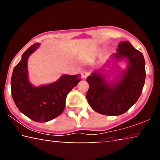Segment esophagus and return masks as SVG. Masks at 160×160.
Masks as SVG:
<instances>
[{
    "label": "esophagus",
    "instance_id": "1",
    "mask_svg": "<svg viewBox=\"0 0 160 160\" xmlns=\"http://www.w3.org/2000/svg\"><path fill=\"white\" fill-rule=\"evenodd\" d=\"M81 75H82V78H86L87 77L90 75V71L88 69H83L81 72Z\"/></svg>",
    "mask_w": 160,
    "mask_h": 160
}]
</instances>
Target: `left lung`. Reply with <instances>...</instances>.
Here are the masks:
<instances>
[{"label": "left lung", "mask_w": 160, "mask_h": 160, "mask_svg": "<svg viewBox=\"0 0 160 160\" xmlns=\"http://www.w3.org/2000/svg\"><path fill=\"white\" fill-rule=\"evenodd\" d=\"M116 60L126 58V70L121 71L112 82L105 80L104 74L94 71L87 78L89 90L87 99L94 111L107 116H118L126 112L139 99L145 80L144 56L129 42L118 44Z\"/></svg>", "instance_id": "1"}]
</instances>
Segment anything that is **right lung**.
<instances>
[{"label": "right lung", "instance_id": "1", "mask_svg": "<svg viewBox=\"0 0 160 160\" xmlns=\"http://www.w3.org/2000/svg\"><path fill=\"white\" fill-rule=\"evenodd\" d=\"M35 43L22 56L15 66L11 78V94L20 112L37 122H47L63 112L66 97L81 80L80 75H63L49 85L34 87L28 79L29 56L39 48Z\"/></svg>", "mask_w": 160, "mask_h": 160}]
</instances>
